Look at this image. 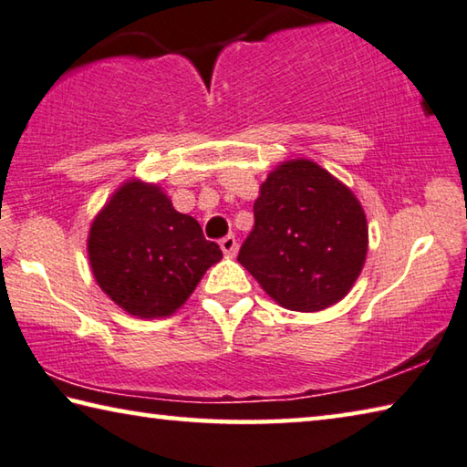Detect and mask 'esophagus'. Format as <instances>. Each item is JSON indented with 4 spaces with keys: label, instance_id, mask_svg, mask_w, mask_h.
<instances>
[{
    "label": "esophagus",
    "instance_id": "esophagus-1",
    "mask_svg": "<svg viewBox=\"0 0 467 467\" xmlns=\"http://www.w3.org/2000/svg\"><path fill=\"white\" fill-rule=\"evenodd\" d=\"M219 246L225 256H235V252H238V240H235V235H225V238H221Z\"/></svg>",
    "mask_w": 467,
    "mask_h": 467
}]
</instances>
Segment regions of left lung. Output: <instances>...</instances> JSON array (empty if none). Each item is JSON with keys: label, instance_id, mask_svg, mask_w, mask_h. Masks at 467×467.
<instances>
[{"label": "left lung", "instance_id": "8db88e82", "mask_svg": "<svg viewBox=\"0 0 467 467\" xmlns=\"http://www.w3.org/2000/svg\"><path fill=\"white\" fill-rule=\"evenodd\" d=\"M367 256L355 194L309 160L285 161L260 186L254 229L238 260L293 312H320L353 287Z\"/></svg>", "mask_w": 467, "mask_h": 467}]
</instances>
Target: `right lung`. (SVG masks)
<instances>
[{"label":"right lung","mask_w":467,"mask_h":467,"mask_svg":"<svg viewBox=\"0 0 467 467\" xmlns=\"http://www.w3.org/2000/svg\"><path fill=\"white\" fill-rule=\"evenodd\" d=\"M88 254L98 285L139 317L174 314L221 260L199 221L178 213L160 186L127 182L94 219Z\"/></svg>","instance_id":"obj_1"}]
</instances>
